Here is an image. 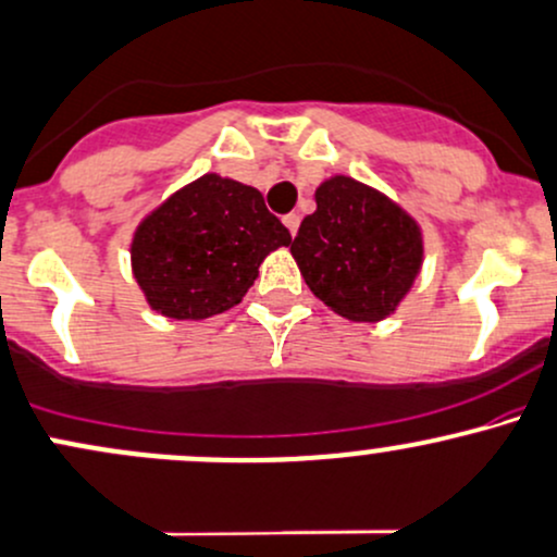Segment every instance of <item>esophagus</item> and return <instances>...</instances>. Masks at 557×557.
<instances>
[{"mask_svg":"<svg viewBox=\"0 0 557 557\" xmlns=\"http://www.w3.org/2000/svg\"><path fill=\"white\" fill-rule=\"evenodd\" d=\"M283 224H285V227H288L290 235L296 237L298 224H301V216H298V213H288V216H283Z\"/></svg>","mask_w":557,"mask_h":557,"instance_id":"obj_1","label":"esophagus"}]
</instances>
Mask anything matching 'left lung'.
<instances>
[{"label": "left lung", "mask_w": 557, "mask_h": 557, "mask_svg": "<svg viewBox=\"0 0 557 557\" xmlns=\"http://www.w3.org/2000/svg\"><path fill=\"white\" fill-rule=\"evenodd\" d=\"M317 211L290 253L309 290L351 322H381L399 309L425 259L418 219L377 187L333 174L314 189Z\"/></svg>", "instance_id": "left-lung-1"}]
</instances>
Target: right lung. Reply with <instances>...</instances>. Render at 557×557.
Returning <instances> with one entry per match:
<instances>
[{"mask_svg": "<svg viewBox=\"0 0 557 557\" xmlns=\"http://www.w3.org/2000/svg\"><path fill=\"white\" fill-rule=\"evenodd\" d=\"M290 246L256 187L209 174L145 213L132 232V274L148 307L169 320H209L243 301L261 261Z\"/></svg>", "mask_w": 557, "mask_h": 557, "instance_id": "obj_1", "label": "right lung"}]
</instances>
